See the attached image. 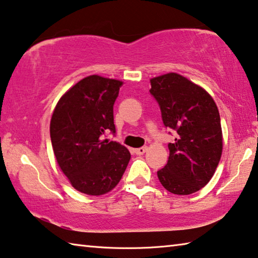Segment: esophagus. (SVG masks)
Instances as JSON below:
<instances>
[{
    "mask_svg": "<svg viewBox=\"0 0 258 258\" xmlns=\"http://www.w3.org/2000/svg\"><path fill=\"white\" fill-rule=\"evenodd\" d=\"M147 150H148V147H147V146L140 147V148L136 149V154H137V155H144Z\"/></svg>",
    "mask_w": 258,
    "mask_h": 258,
    "instance_id": "34e87169",
    "label": "esophagus"
}]
</instances>
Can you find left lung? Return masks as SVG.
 <instances>
[{
    "mask_svg": "<svg viewBox=\"0 0 258 258\" xmlns=\"http://www.w3.org/2000/svg\"><path fill=\"white\" fill-rule=\"evenodd\" d=\"M150 85L163 122L177 132L167 146L169 161L157 177L170 193L193 194L210 181L222 157L218 108L206 89L179 73L151 78Z\"/></svg>",
    "mask_w": 258,
    "mask_h": 258,
    "instance_id": "8db88e82",
    "label": "left lung"
}]
</instances>
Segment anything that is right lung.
Masks as SVG:
<instances>
[{
    "label": "right lung",
    "instance_id": "right-lung-1",
    "mask_svg": "<svg viewBox=\"0 0 258 258\" xmlns=\"http://www.w3.org/2000/svg\"><path fill=\"white\" fill-rule=\"evenodd\" d=\"M122 81L88 76L65 92L52 112L50 139L57 164L78 191L99 196L112 190L124 174L131 154L114 133L113 104Z\"/></svg>",
    "mask_w": 258,
    "mask_h": 258
}]
</instances>
